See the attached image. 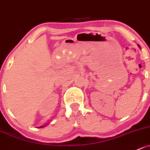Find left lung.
<instances>
[{
    "instance_id": "obj_1",
    "label": "left lung",
    "mask_w": 150,
    "mask_h": 150,
    "mask_svg": "<svg viewBox=\"0 0 150 150\" xmlns=\"http://www.w3.org/2000/svg\"><path fill=\"white\" fill-rule=\"evenodd\" d=\"M138 46H139V47L140 48V46H139V45H138Z\"/></svg>"
}]
</instances>
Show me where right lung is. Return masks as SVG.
Returning a JSON list of instances; mask_svg holds the SVG:
<instances>
[{"instance_id":"add662e5","label":"right lung","mask_w":150,"mask_h":150,"mask_svg":"<svg viewBox=\"0 0 150 150\" xmlns=\"http://www.w3.org/2000/svg\"><path fill=\"white\" fill-rule=\"evenodd\" d=\"M46 125H43V126H41V127H39L40 128H43V127H46Z\"/></svg>"}]
</instances>
